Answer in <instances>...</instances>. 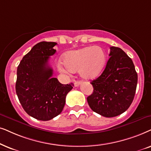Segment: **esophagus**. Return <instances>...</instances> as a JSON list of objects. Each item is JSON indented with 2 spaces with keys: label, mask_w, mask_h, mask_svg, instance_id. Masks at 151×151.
<instances>
[{
  "label": "esophagus",
  "mask_w": 151,
  "mask_h": 151,
  "mask_svg": "<svg viewBox=\"0 0 151 151\" xmlns=\"http://www.w3.org/2000/svg\"><path fill=\"white\" fill-rule=\"evenodd\" d=\"M81 83V81H75L74 82V86H75V87H77V86H79Z\"/></svg>",
  "instance_id": "obj_1"
}]
</instances>
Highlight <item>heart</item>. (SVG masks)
<instances>
[{
    "mask_svg": "<svg viewBox=\"0 0 151 151\" xmlns=\"http://www.w3.org/2000/svg\"><path fill=\"white\" fill-rule=\"evenodd\" d=\"M106 55L99 46L87 47L67 52L63 62L59 61L58 68L63 73L79 70L84 79H94L99 75L106 63Z\"/></svg>",
    "mask_w": 151,
    "mask_h": 151,
    "instance_id": "1",
    "label": "heart"
}]
</instances>
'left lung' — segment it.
I'll list each match as a JSON object with an SVG mask.
<instances>
[{"label": "left lung", "mask_w": 151, "mask_h": 151, "mask_svg": "<svg viewBox=\"0 0 151 151\" xmlns=\"http://www.w3.org/2000/svg\"><path fill=\"white\" fill-rule=\"evenodd\" d=\"M110 58L104 72L91 83L93 92L88 105L96 113L113 117L126 111L133 101L137 74L132 59L121 48L110 47Z\"/></svg>", "instance_id": "obj_1"}]
</instances>
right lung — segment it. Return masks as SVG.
<instances>
[{"mask_svg": "<svg viewBox=\"0 0 151 151\" xmlns=\"http://www.w3.org/2000/svg\"><path fill=\"white\" fill-rule=\"evenodd\" d=\"M55 42L42 41L24 56L17 68L16 92L22 107L29 116L48 121L61 113L67 94L74 84H61L52 77L48 60L55 55Z\"/></svg>", "mask_w": 151, "mask_h": 151, "instance_id": "add662e5", "label": "right lung"}]
</instances>
